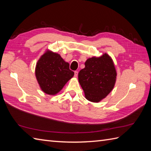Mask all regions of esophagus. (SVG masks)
Here are the masks:
<instances>
[{"mask_svg": "<svg viewBox=\"0 0 151 151\" xmlns=\"http://www.w3.org/2000/svg\"><path fill=\"white\" fill-rule=\"evenodd\" d=\"M78 74V71H76H76H75V77H77Z\"/></svg>", "mask_w": 151, "mask_h": 151, "instance_id": "obj_1", "label": "esophagus"}]
</instances>
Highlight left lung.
Listing matches in <instances>:
<instances>
[{
	"label": "left lung",
	"instance_id": "left-lung-1",
	"mask_svg": "<svg viewBox=\"0 0 151 151\" xmlns=\"http://www.w3.org/2000/svg\"><path fill=\"white\" fill-rule=\"evenodd\" d=\"M117 72L111 58L104 53L100 57L89 58L85 67L80 70L78 82L85 97L93 102H99L113 89Z\"/></svg>",
	"mask_w": 151,
	"mask_h": 151
}]
</instances>
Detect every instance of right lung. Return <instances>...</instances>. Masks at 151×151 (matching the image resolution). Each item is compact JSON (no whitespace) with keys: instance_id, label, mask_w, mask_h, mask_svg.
I'll return each instance as SVG.
<instances>
[{"instance_id":"add662e5","label":"right lung","mask_w":151,"mask_h":151,"mask_svg":"<svg viewBox=\"0 0 151 151\" xmlns=\"http://www.w3.org/2000/svg\"><path fill=\"white\" fill-rule=\"evenodd\" d=\"M74 72L69 69V64L59 54L47 50L36 63L35 75L40 88L50 95L57 94L73 78Z\"/></svg>"}]
</instances>
